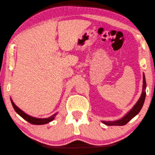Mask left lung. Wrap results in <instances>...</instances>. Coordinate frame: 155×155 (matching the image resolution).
<instances>
[{"instance_id": "left-lung-1", "label": "left lung", "mask_w": 155, "mask_h": 155, "mask_svg": "<svg viewBox=\"0 0 155 155\" xmlns=\"http://www.w3.org/2000/svg\"><path fill=\"white\" fill-rule=\"evenodd\" d=\"M146 80H145V77L144 74H143V90L142 92V95L140 96V99L137 101V103L135 104V106L131 109V110L129 111L127 114L125 115L122 119L119 120H114V121H102L103 123H104L106 125H118V126H122L125 125L127 123L129 120H131L133 118L136 116V115L139 113L140 110L142 109L143 104L144 103L145 97H146Z\"/></svg>"}]
</instances>
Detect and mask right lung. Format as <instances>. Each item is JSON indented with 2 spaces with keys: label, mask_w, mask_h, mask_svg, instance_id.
I'll return each instance as SVG.
<instances>
[{
  "label": "right lung",
  "mask_w": 155,
  "mask_h": 155,
  "mask_svg": "<svg viewBox=\"0 0 155 155\" xmlns=\"http://www.w3.org/2000/svg\"><path fill=\"white\" fill-rule=\"evenodd\" d=\"M11 104H12L14 110H15L17 113H18L19 116L23 118L24 119L27 120L28 122H29L30 123H31V124H33V125H43V124H46V123H48L55 119V115L57 114L55 113V114L52 115V116H51L49 118H46V119H38V118L32 117L30 116V115L25 113V112L22 111L21 109H19L18 107L14 104L13 100L11 99Z\"/></svg>",
  "instance_id": "1"
}]
</instances>
